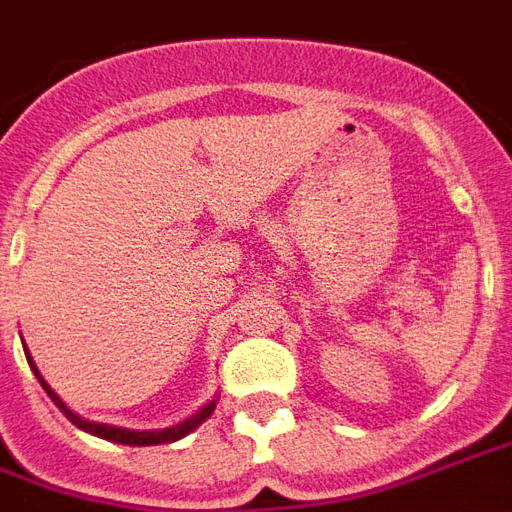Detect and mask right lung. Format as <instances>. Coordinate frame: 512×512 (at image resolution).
<instances>
[{
  "mask_svg": "<svg viewBox=\"0 0 512 512\" xmlns=\"http://www.w3.org/2000/svg\"><path fill=\"white\" fill-rule=\"evenodd\" d=\"M26 359H29V364H32L34 375H37V380H40V386L45 388V394L56 402V405L61 407V413L72 421L75 426H80V429H86V432L96 434V437H105V440H113V443H124V445H159V443H175V440H180V437H186L188 432H194L205 418H210V413L215 410V402H210L207 407H202L197 416H191L188 421H183V424L172 426V429H164V432H129V429H115V426H107V424H91V421H83V418H78L72 410H67L64 407V402H61L56 394L51 391V386L42 380V375L37 372V367H34L32 356H29V351H26Z\"/></svg>",
  "mask_w": 512,
  "mask_h": 512,
  "instance_id": "1",
  "label": "right lung"
}]
</instances>
